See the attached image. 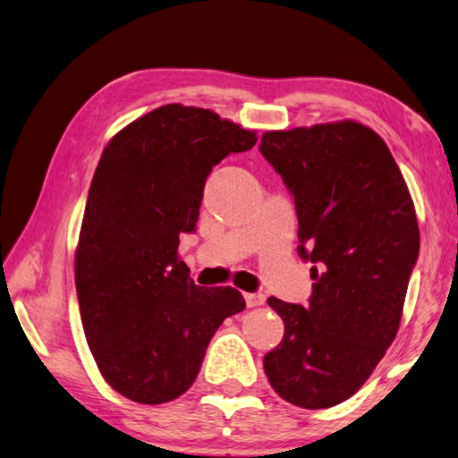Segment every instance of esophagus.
I'll return each instance as SVG.
<instances>
[{
	"label": "esophagus",
	"mask_w": 458,
	"mask_h": 458,
	"mask_svg": "<svg viewBox=\"0 0 458 458\" xmlns=\"http://www.w3.org/2000/svg\"><path fill=\"white\" fill-rule=\"evenodd\" d=\"M244 301L248 309H256V306L264 304V294L260 293H252V294H244Z\"/></svg>",
	"instance_id": "obj_1"
}]
</instances>
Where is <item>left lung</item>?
Listing matches in <instances>:
<instances>
[{
	"label": "left lung",
	"mask_w": 458,
	"mask_h": 458,
	"mask_svg": "<svg viewBox=\"0 0 458 458\" xmlns=\"http://www.w3.org/2000/svg\"><path fill=\"white\" fill-rule=\"evenodd\" d=\"M260 152L294 196L298 254L316 264L306 309L268 298L284 336L264 372L284 401L328 409L393 344L419 258L417 212L385 140L359 122L266 131Z\"/></svg>",
	"instance_id": "obj_1"
}]
</instances>
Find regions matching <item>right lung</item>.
<instances>
[{"label":"right lung","mask_w":458,"mask_h":458,"mask_svg":"<svg viewBox=\"0 0 458 458\" xmlns=\"http://www.w3.org/2000/svg\"><path fill=\"white\" fill-rule=\"evenodd\" d=\"M256 140L212 110L168 104L104 148L81 220L76 290L98 369L130 401L184 394L214 332L244 310L236 288L194 284L178 244L196 228L208 174Z\"/></svg>","instance_id":"right-lung-1"}]
</instances>
